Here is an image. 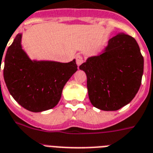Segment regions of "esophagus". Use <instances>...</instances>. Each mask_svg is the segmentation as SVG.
<instances>
[{"instance_id": "esophagus-1", "label": "esophagus", "mask_w": 153, "mask_h": 153, "mask_svg": "<svg viewBox=\"0 0 153 153\" xmlns=\"http://www.w3.org/2000/svg\"><path fill=\"white\" fill-rule=\"evenodd\" d=\"M83 62H84V59H83L82 56H81V55L77 56H76V64H77V65L79 67L81 64H82Z\"/></svg>"}]
</instances>
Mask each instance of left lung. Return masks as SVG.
Listing matches in <instances>:
<instances>
[{
	"label": "left lung",
	"instance_id": "left-lung-1",
	"mask_svg": "<svg viewBox=\"0 0 153 153\" xmlns=\"http://www.w3.org/2000/svg\"><path fill=\"white\" fill-rule=\"evenodd\" d=\"M87 77L88 94L95 108L116 111L131 101L143 75L144 58L134 38L120 33L104 50L79 67Z\"/></svg>",
	"mask_w": 153,
	"mask_h": 153
}]
</instances>
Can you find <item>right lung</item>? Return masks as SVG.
I'll return each instance as SVG.
<instances>
[{
    "label": "right lung",
    "mask_w": 153,
    "mask_h": 153,
    "mask_svg": "<svg viewBox=\"0 0 153 153\" xmlns=\"http://www.w3.org/2000/svg\"><path fill=\"white\" fill-rule=\"evenodd\" d=\"M21 42L22 33H18L6 52L3 73L8 91L28 111L53 108L60 100L67 82L78 70L75 59L69 63L31 59Z\"/></svg>",
    "instance_id": "add662e5"
}]
</instances>
